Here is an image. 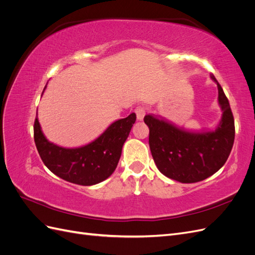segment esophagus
Instances as JSON below:
<instances>
[{
    "label": "esophagus",
    "mask_w": 255,
    "mask_h": 255,
    "mask_svg": "<svg viewBox=\"0 0 255 255\" xmlns=\"http://www.w3.org/2000/svg\"><path fill=\"white\" fill-rule=\"evenodd\" d=\"M135 113H136V117H137L138 121L143 120V117H144V115H145V110L143 109V107H141V106L136 107Z\"/></svg>",
    "instance_id": "obj_1"
}]
</instances>
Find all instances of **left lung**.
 I'll return each instance as SVG.
<instances>
[{
    "mask_svg": "<svg viewBox=\"0 0 255 255\" xmlns=\"http://www.w3.org/2000/svg\"><path fill=\"white\" fill-rule=\"evenodd\" d=\"M218 104L222 111L218 126L211 130L194 132L180 128L165 118L144 116L149 127V144L158 170L181 183L207 179L226 164L234 143L235 126L229 100L215 76Z\"/></svg>",
    "mask_w": 255,
    "mask_h": 255,
    "instance_id": "1",
    "label": "left lung"
}]
</instances>
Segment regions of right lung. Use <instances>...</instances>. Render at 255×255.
I'll return each instance as SVG.
<instances>
[{"instance_id": "right-lung-1", "label": "right lung", "mask_w": 255, "mask_h": 255, "mask_svg": "<svg viewBox=\"0 0 255 255\" xmlns=\"http://www.w3.org/2000/svg\"><path fill=\"white\" fill-rule=\"evenodd\" d=\"M135 121L136 115L132 113L127 118L113 122L97 139L88 144L79 148H64L47 139L36 117L34 139L43 164L51 172L70 183L90 186L113 174L120 159L122 146Z\"/></svg>"}]
</instances>
